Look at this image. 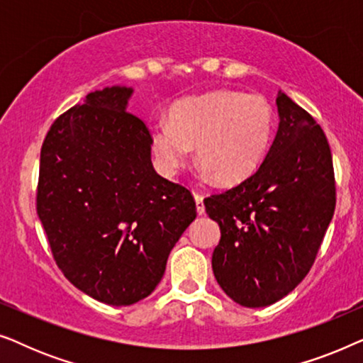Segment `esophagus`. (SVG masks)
Returning <instances> with one entry per match:
<instances>
[{"instance_id":"esophagus-1","label":"esophagus","mask_w":363,"mask_h":363,"mask_svg":"<svg viewBox=\"0 0 363 363\" xmlns=\"http://www.w3.org/2000/svg\"><path fill=\"white\" fill-rule=\"evenodd\" d=\"M195 201H196L198 215H203V213H205V205H203V195H200V193H195Z\"/></svg>"}]
</instances>
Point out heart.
Wrapping results in <instances>:
<instances>
[{
	"instance_id": "heart-1",
	"label": "heart",
	"mask_w": 363,
	"mask_h": 363,
	"mask_svg": "<svg viewBox=\"0 0 363 363\" xmlns=\"http://www.w3.org/2000/svg\"><path fill=\"white\" fill-rule=\"evenodd\" d=\"M272 135L274 111L264 97L221 89L173 104L168 122L152 125L150 142L170 175L182 170L195 145L203 175L238 183L259 168Z\"/></svg>"
}]
</instances>
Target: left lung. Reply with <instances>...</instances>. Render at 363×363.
<instances>
[{"instance_id":"left-lung-1","label":"left lung","mask_w":363,"mask_h":363,"mask_svg":"<svg viewBox=\"0 0 363 363\" xmlns=\"http://www.w3.org/2000/svg\"><path fill=\"white\" fill-rule=\"evenodd\" d=\"M276 104L279 128L259 168L203 201L221 230L213 272L226 296L245 307L274 304L304 279L335 210L324 130L284 92Z\"/></svg>"}]
</instances>
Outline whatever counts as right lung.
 <instances>
[{"label": "right lung", "mask_w": 363, "mask_h": 363, "mask_svg": "<svg viewBox=\"0 0 363 363\" xmlns=\"http://www.w3.org/2000/svg\"><path fill=\"white\" fill-rule=\"evenodd\" d=\"M132 87L86 96L59 116L41 148L36 210L54 261L111 306L145 299L196 218L190 190L152 165L150 132L127 111Z\"/></svg>", "instance_id": "right-lung-1"}]
</instances>
